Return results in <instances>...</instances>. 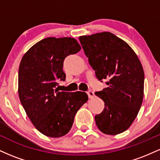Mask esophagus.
<instances>
[{
    "label": "esophagus",
    "instance_id": "1",
    "mask_svg": "<svg viewBox=\"0 0 160 160\" xmlns=\"http://www.w3.org/2000/svg\"><path fill=\"white\" fill-rule=\"evenodd\" d=\"M87 94H88V96H89V98H94L95 94H94V92H93L92 91H91V90L88 91V92H87Z\"/></svg>",
    "mask_w": 160,
    "mask_h": 160
}]
</instances>
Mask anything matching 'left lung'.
Here are the masks:
<instances>
[{
  "label": "left lung",
  "mask_w": 160,
  "mask_h": 160,
  "mask_svg": "<svg viewBox=\"0 0 160 160\" xmlns=\"http://www.w3.org/2000/svg\"><path fill=\"white\" fill-rule=\"evenodd\" d=\"M79 40L96 78L108 80L107 88L95 92L104 102L95 123L106 135L123 132L136 118L144 98L140 60L126 42L111 32L80 36Z\"/></svg>",
  "instance_id": "1"
}]
</instances>
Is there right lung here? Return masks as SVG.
<instances>
[{
	"mask_svg": "<svg viewBox=\"0 0 160 160\" xmlns=\"http://www.w3.org/2000/svg\"><path fill=\"white\" fill-rule=\"evenodd\" d=\"M81 49L72 38H47L25 53L19 68L18 92L26 114L47 137L59 138L71 130L76 113L88 101L84 92H58L65 80L63 62Z\"/></svg>",
	"mask_w": 160,
	"mask_h": 160,
	"instance_id": "obj_1",
	"label": "right lung"
}]
</instances>
